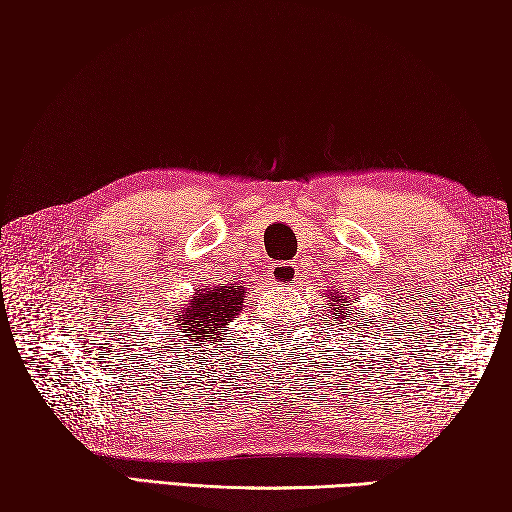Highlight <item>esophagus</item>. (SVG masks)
Returning <instances> with one entry per match:
<instances>
[{"label":"esophagus","mask_w":512,"mask_h":512,"mask_svg":"<svg viewBox=\"0 0 512 512\" xmlns=\"http://www.w3.org/2000/svg\"><path fill=\"white\" fill-rule=\"evenodd\" d=\"M270 277L275 279V284H291L296 282L298 268L293 263H275L270 265Z\"/></svg>","instance_id":"34e87169"}]
</instances>
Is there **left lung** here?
Returning <instances> with one entry per match:
<instances>
[{
  "mask_svg": "<svg viewBox=\"0 0 512 512\" xmlns=\"http://www.w3.org/2000/svg\"><path fill=\"white\" fill-rule=\"evenodd\" d=\"M342 303H345V296H335V293H331V300H328V305L333 307L331 312H333V321H335V324H340V321H342V324H347V321H345L347 312L342 310Z\"/></svg>",
  "mask_w": 512,
  "mask_h": 512,
  "instance_id": "8db88e82",
  "label": "left lung"
}]
</instances>
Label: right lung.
Segmentation results:
<instances>
[{
    "instance_id": "1",
    "label": "right lung",
    "mask_w": 512,
    "mask_h": 512,
    "mask_svg": "<svg viewBox=\"0 0 512 512\" xmlns=\"http://www.w3.org/2000/svg\"><path fill=\"white\" fill-rule=\"evenodd\" d=\"M244 298H247L244 286H214L207 291H195L174 321L177 333L172 338L177 340L181 335L186 345H193V342L205 345L209 340H223L220 335L226 338L230 321L240 314Z\"/></svg>"
}]
</instances>
